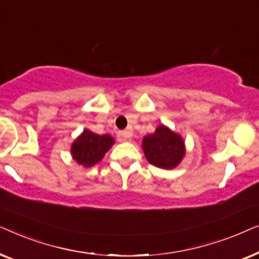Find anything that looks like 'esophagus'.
<instances>
[{
	"label": "esophagus",
	"mask_w": 259,
	"mask_h": 259,
	"mask_svg": "<svg viewBox=\"0 0 259 259\" xmlns=\"http://www.w3.org/2000/svg\"><path fill=\"white\" fill-rule=\"evenodd\" d=\"M118 138L120 141H126L128 140L131 138V133L130 131H120V132L118 133Z\"/></svg>",
	"instance_id": "34e87169"
}]
</instances>
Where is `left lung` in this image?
<instances>
[{
    "mask_svg": "<svg viewBox=\"0 0 259 259\" xmlns=\"http://www.w3.org/2000/svg\"><path fill=\"white\" fill-rule=\"evenodd\" d=\"M141 148L147 161L162 169L176 168L186 153L184 138L164 123L143 138Z\"/></svg>",
    "mask_w": 259,
    "mask_h": 259,
    "instance_id": "8db88e82",
    "label": "left lung"
}]
</instances>
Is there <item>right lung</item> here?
Masks as SVG:
<instances>
[{"label":"right lung","instance_id":"1","mask_svg":"<svg viewBox=\"0 0 259 259\" xmlns=\"http://www.w3.org/2000/svg\"><path fill=\"white\" fill-rule=\"evenodd\" d=\"M114 138L109 134H97L84 128L82 133L72 143L70 155L73 160L82 166L92 167L102 160L106 152L114 145Z\"/></svg>","mask_w":259,"mask_h":259}]
</instances>
